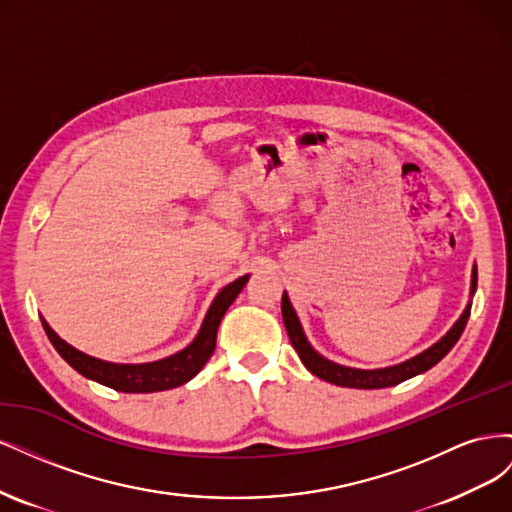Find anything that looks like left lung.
<instances>
[{
    "instance_id": "obj_1",
    "label": "left lung",
    "mask_w": 512,
    "mask_h": 512,
    "mask_svg": "<svg viewBox=\"0 0 512 512\" xmlns=\"http://www.w3.org/2000/svg\"><path fill=\"white\" fill-rule=\"evenodd\" d=\"M474 290H476V267L472 271V294H474ZM470 307L472 305L463 309L461 318L453 324V329L448 331L438 344H433L425 352L416 354L414 359L393 365V367H384V369H352V367H344V365L327 361L324 356H320L312 346L307 344V339H305L303 329L299 324V318H297V314H294L286 292L282 297V316H284L290 344L294 350H297L303 365L320 380H327L337 386H348V389H386V386H395L399 382H404L412 376H418V374H423V371L431 369L438 361H442L444 356L451 352V348L457 344V339L461 337L463 329H466V322L470 318Z\"/></svg>"
}]
</instances>
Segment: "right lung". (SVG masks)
Masks as SVG:
<instances>
[{
	"instance_id": "add662e5",
	"label": "right lung",
	"mask_w": 512,
	"mask_h": 512,
	"mask_svg": "<svg viewBox=\"0 0 512 512\" xmlns=\"http://www.w3.org/2000/svg\"><path fill=\"white\" fill-rule=\"evenodd\" d=\"M247 282V275L239 277V280L230 282L226 288L220 290L218 297H215L213 305L209 307V312L205 316L203 327H200V333L196 335L194 342L173 354L168 359L156 361V363H145V365H115V363H106L100 359H94V356H87L66 344L64 339H59L55 331L42 320V327L49 335L51 344L55 350L61 354L70 367L79 371L81 376L96 380L104 386H111L115 391L121 393H156V391H166V389H175V386L192 380L200 369L205 367V363L211 359V354L215 350V337H218V327L226 314V309L230 303L237 299V294L243 290Z\"/></svg>"
}]
</instances>
